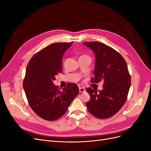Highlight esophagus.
Here are the masks:
<instances>
[{
  "mask_svg": "<svg viewBox=\"0 0 151 151\" xmlns=\"http://www.w3.org/2000/svg\"><path fill=\"white\" fill-rule=\"evenodd\" d=\"M85 91H86V90L84 88H81V87H79V92L80 93H84Z\"/></svg>",
  "mask_w": 151,
  "mask_h": 151,
  "instance_id": "obj_1",
  "label": "esophagus"
}]
</instances>
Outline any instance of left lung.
Segmentation results:
<instances>
[{
	"label": "left lung",
	"mask_w": 151,
	"mask_h": 151,
	"mask_svg": "<svg viewBox=\"0 0 151 151\" xmlns=\"http://www.w3.org/2000/svg\"><path fill=\"white\" fill-rule=\"evenodd\" d=\"M96 56L92 83L103 81V89H86L90 100L86 103L88 111L94 116L106 119L113 116L127 101L131 77L125 59L110 47L98 42L83 43Z\"/></svg>",
	"instance_id": "1"
}]
</instances>
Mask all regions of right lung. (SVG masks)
Returning <instances> with one entry per match:
<instances>
[{"instance_id":"add662e5","label":"right lung","mask_w":151,"mask_h":151,"mask_svg":"<svg viewBox=\"0 0 151 151\" xmlns=\"http://www.w3.org/2000/svg\"><path fill=\"white\" fill-rule=\"evenodd\" d=\"M73 42L55 43L36 53L26 67L23 89L32 109L44 120L53 121L62 116L79 90L68 83L60 91L53 84L62 72V57Z\"/></svg>"}]
</instances>
